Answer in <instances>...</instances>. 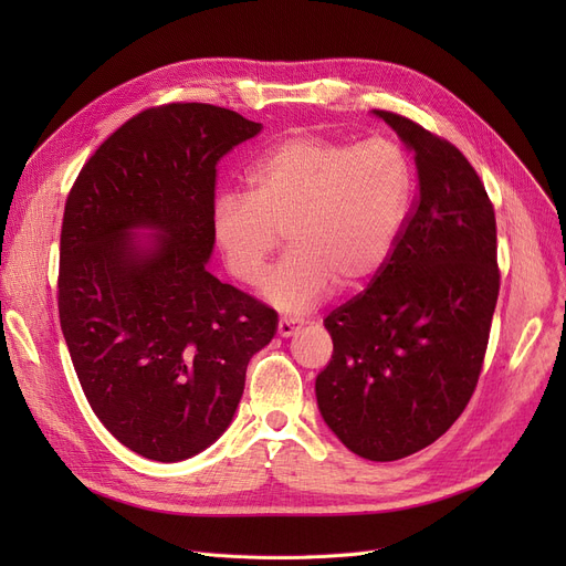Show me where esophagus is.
Wrapping results in <instances>:
<instances>
[{
  "label": "esophagus",
  "instance_id": "esophagus-1",
  "mask_svg": "<svg viewBox=\"0 0 566 566\" xmlns=\"http://www.w3.org/2000/svg\"><path fill=\"white\" fill-rule=\"evenodd\" d=\"M303 328V321L301 318H291V316H282L277 321V335L280 337H293Z\"/></svg>",
  "mask_w": 566,
  "mask_h": 566
}]
</instances>
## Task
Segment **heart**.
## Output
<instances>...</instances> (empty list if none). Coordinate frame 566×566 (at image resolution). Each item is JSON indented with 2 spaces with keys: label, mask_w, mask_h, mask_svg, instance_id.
<instances>
[{
  "label": "heart",
  "mask_w": 566,
  "mask_h": 566,
  "mask_svg": "<svg viewBox=\"0 0 566 566\" xmlns=\"http://www.w3.org/2000/svg\"><path fill=\"white\" fill-rule=\"evenodd\" d=\"M250 192H222L213 238L227 271L256 284L268 256L289 252L261 284L282 312H305L342 291L363 289L388 261L410 199V167L388 139L358 146L314 133L293 135L248 174Z\"/></svg>",
  "instance_id": "obj_1"
}]
</instances>
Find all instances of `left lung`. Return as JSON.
I'll return each instance as SVG.
<instances>
[{"mask_svg": "<svg viewBox=\"0 0 566 566\" xmlns=\"http://www.w3.org/2000/svg\"><path fill=\"white\" fill-rule=\"evenodd\" d=\"M415 154L418 197L367 291L323 321L325 424L369 461L424 450L468 406L482 371L500 271L493 203L454 144L374 109Z\"/></svg>", "mask_w": 566, "mask_h": 566, "instance_id": "8db88e82", "label": "left lung"}]
</instances>
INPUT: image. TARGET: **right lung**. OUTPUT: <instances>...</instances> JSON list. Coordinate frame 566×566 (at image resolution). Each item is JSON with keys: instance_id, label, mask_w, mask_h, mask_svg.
<instances>
[{"instance_id": "right-lung-1", "label": "right lung", "mask_w": 566, "mask_h": 566, "mask_svg": "<svg viewBox=\"0 0 566 566\" xmlns=\"http://www.w3.org/2000/svg\"><path fill=\"white\" fill-rule=\"evenodd\" d=\"M261 133L233 109L139 112L86 160L59 248V321L84 397L144 459L213 444L243 397L248 363L277 312L208 273L216 165ZM135 228L157 233L142 239Z\"/></svg>"}]
</instances>
